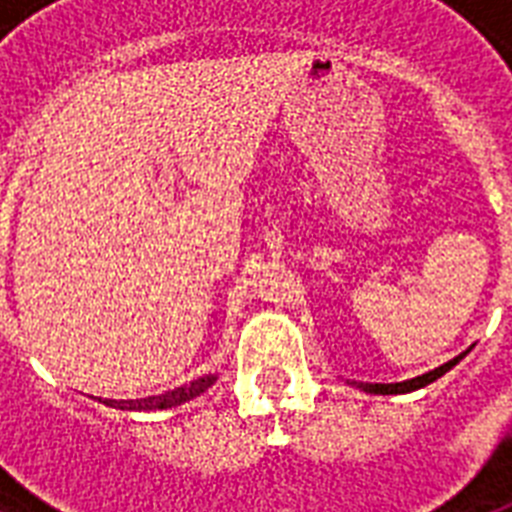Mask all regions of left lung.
Returning <instances> with one entry per match:
<instances>
[{
  "mask_svg": "<svg viewBox=\"0 0 512 512\" xmlns=\"http://www.w3.org/2000/svg\"><path fill=\"white\" fill-rule=\"evenodd\" d=\"M473 348V345H470ZM468 350H462L460 356H454L452 361H446V364L436 366V369H430V372L420 374V377H412V380H404V382H350V385H356L358 390H364V393H374V396H398V393H412V390H420L430 382H436L438 377H444L452 366H457L462 358L468 356Z\"/></svg>",
  "mask_w": 512,
  "mask_h": 512,
  "instance_id": "8db88e82",
  "label": "left lung"
}]
</instances>
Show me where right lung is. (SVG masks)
<instances>
[{
	"instance_id": "1",
	"label": "right lung",
	"mask_w": 512,
	"mask_h": 512,
	"mask_svg": "<svg viewBox=\"0 0 512 512\" xmlns=\"http://www.w3.org/2000/svg\"><path fill=\"white\" fill-rule=\"evenodd\" d=\"M217 380V374H204L199 380H191L188 385H180L175 390H167V393H159V396L148 398H127V401H116V398H106L103 404L114 406V409H122V412H159V409H172V406H180L191 398L201 396L204 390L212 388Z\"/></svg>"
}]
</instances>
